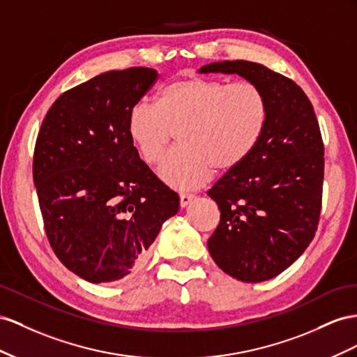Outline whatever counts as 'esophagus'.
Here are the masks:
<instances>
[{
  "label": "esophagus",
  "instance_id": "1",
  "mask_svg": "<svg viewBox=\"0 0 357 357\" xmlns=\"http://www.w3.org/2000/svg\"><path fill=\"white\" fill-rule=\"evenodd\" d=\"M195 199H196L195 195H190V192H181V195H179L181 208H187Z\"/></svg>",
  "mask_w": 357,
  "mask_h": 357
}]
</instances>
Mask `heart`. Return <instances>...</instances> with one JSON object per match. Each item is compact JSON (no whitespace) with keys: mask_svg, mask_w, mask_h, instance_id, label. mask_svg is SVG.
Here are the masks:
<instances>
[{"mask_svg":"<svg viewBox=\"0 0 357 357\" xmlns=\"http://www.w3.org/2000/svg\"><path fill=\"white\" fill-rule=\"evenodd\" d=\"M268 101L251 82L187 76L160 91L157 105L140 101L130 109L127 131L139 155L157 165L178 130L179 146L160 167L170 187L205 184L212 170L229 172L245 160L263 133Z\"/></svg>","mask_w":357,"mask_h":357,"instance_id":"b5f03b06","label":"heart"}]
</instances>
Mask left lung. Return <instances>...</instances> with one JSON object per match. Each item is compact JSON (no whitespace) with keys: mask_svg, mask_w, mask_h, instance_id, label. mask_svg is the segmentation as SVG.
I'll use <instances>...</instances> for the list:
<instances>
[{"mask_svg":"<svg viewBox=\"0 0 357 357\" xmlns=\"http://www.w3.org/2000/svg\"><path fill=\"white\" fill-rule=\"evenodd\" d=\"M199 73L239 75L266 97L257 145L208 191L221 212L208 248L230 277L271 280L302 256L317 230L324 173L317 118L301 86L261 64L221 61Z\"/></svg>","mask_w":357,"mask_h":357,"instance_id":"8db88e82","label":"left lung"}]
</instances>
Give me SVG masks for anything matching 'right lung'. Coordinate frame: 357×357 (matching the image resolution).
<instances>
[{
    "instance_id": "add662e5",
    "label": "right lung",
    "mask_w": 357,
    "mask_h": 357,
    "mask_svg": "<svg viewBox=\"0 0 357 357\" xmlns=\"http://www.w3.org/2000/svg\"><path fill=\"white\" fill-rule=\"evenodd\" d=\"M154 68L101 73L61 94L38 131L33 178L50 247L89 282H114L146 261L179 196L140 160L130 109L155 84Z\"/></svg>"
}]
</instances>
